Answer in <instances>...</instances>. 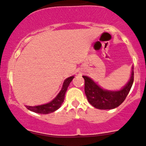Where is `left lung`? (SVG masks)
Returning a JSON list of instances; mask_svg holds the SVG:
<instances>
[{
  "instance_id": "obj_1",
  "label": "left lung",
  "mask_w": 146,
  "mask_h": 146,
  "mask_svg": "<svg viewBox=\"0 0 146 146\" xmlns=\"http://www.w3.org/2000/svg\"><path fill=\"white\" fill-rule=\"evenodd\" d=\"M85 80V93L88 101L98 109L109 110L119 106L128 96L134 80L133 67H132L131 78L121 90L117 91L104 90L98 86L91 78L83 76Z\"/></svg>"
}]
</instances>
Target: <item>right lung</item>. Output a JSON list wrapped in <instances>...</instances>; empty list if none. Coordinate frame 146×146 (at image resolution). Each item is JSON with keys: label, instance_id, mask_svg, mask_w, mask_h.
<instances>
[{"label": "right lung", "instance_id": "1", "mask_svg": "<svg viewBox=\"0 0 146 146\" xmlns=\"http://www.w3.org/2000/svg\"><path fill=\"white\" fill-rule=\"evenodd\" d=\"M73 78H74V76H71V77L68 78L65 80L60 91L59 92L57 96L50 103L37 106H26V108L31 111L41 114H48L56 111L61 106L62 103L64 101L66 92L67 90L68 87L69 86V84Z\"/></svg>", "mask_w": 146, "mask_h": 146}]
</instances>
